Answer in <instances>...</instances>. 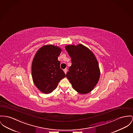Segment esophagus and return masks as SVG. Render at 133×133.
Instances as JSON below:
<instances>
[{
    "label": "esophagus",
    "instance_id": "obj_1",
    "mask_svg": "<svg viewBox=\"0 0 133 133\" xmlns=\"http://www.w3.org/2000/svg\"><path fill=\"white\" fill-rule=\"evenodd\" d=\"M63 71H64V73L66 74V72H67V69H65L63 70Z\"/></svg>",
    "mask_w": 133,
    "mask_h": 133
}]
</instances>
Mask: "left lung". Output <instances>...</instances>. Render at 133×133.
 <instances>
[{
  "label": "left lung",
  "mask_w": 133,
  "mask_h": 133,
  "mask_svg": "<svg viewBox=\"0 0 133 133\" xmlns=\"http://www.w3.org/2000/svg\"><path fill=\"white\" fill-rule=\"evenodd\" d=\"M65 48L72 63L66 78L79 93H88L96 86L100 78V71L95 55L81 44L66 45Z\"/></svg>",
  "instance_id": "obj_1"
}]
</instances>
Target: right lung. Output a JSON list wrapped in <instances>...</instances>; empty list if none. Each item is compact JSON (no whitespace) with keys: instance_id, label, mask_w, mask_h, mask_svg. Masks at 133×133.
<instances>
[{"instance_id":"1","label":"right lung","mask_w":133,"mask_h":133,"mask_svg":"<svg viewBox=\"0 0 133 133\" xmlns=\"http://www.w3.org/2000/svg\"><path fill=\"white\" fill-rule=\"evenodd\" d=\"M62 49L46 45L36 53L32 63V76L36 87L44 94L51 93L66 75L60 68L58 57Z\"/></svg>"}]
</instances>
